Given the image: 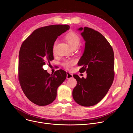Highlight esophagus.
<instances>
[{
	"mask_svg": "<svg viewBox=\"0 0 133 133\" xmlns=\"http://www.w3.org/2000/svg\"><path fill=\"white\" fill-rule=\"evenodd\" d=\"M72 77H73V76H72V75L71 74H70V72H67V77H66V78H67V79H70V78H72Z\"/></svg>",
	"mask_w": 133,
	"mask_h": 133,
	"instance_id": "obj_1",
	"label": "esophagus"
}]
</instances>
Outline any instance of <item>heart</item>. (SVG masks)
<instances>
[{
	"mask_svg": "<svg viewBox=\"0 0 133 133\" xmlns=\"http://www.w3.org/2000/svg\"><path fill=\"white\" fill-rule=\"evenodd\" d=\"M65 39L72 49H76L77 48L81 42L79 36L74 32H71L67 34L65 36ZM57 44V41H55L52 47V51L54 53L55 52ZM75 62L74 60H66L63 62V65L66 68L70 69L75 64Z\"/></svg>",
	"mask_w": 133,
	"mask_h": 133,
	"instance_id": "obj_1",
	"label": "heart"
}]
</instances>
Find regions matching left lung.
<instances>
[{"instance_id":"left-lung-1","label":"left lung","mask_w":133,"mask_h":133,"mask_svg":"<svg viewBox=\"0 0 133 133\" xmlns=\"http://www.w3.org/2000/svg\"><path fill=\"white\" fill-rule=\"evenodd\" d=\"M85 42L83 56L78 65L80 72L86 71L87 77L81 78L74 75L77 85L72 91L74 101L79 105L89 107L98 103L106 95L114 78V54L110 44L98 31L81 27Z\"/></svg>"}]
</instances>
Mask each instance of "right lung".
I'll list each match as a JSON object with an SVG mask.
<instances>
[{"label":"right lung","instance_id":"obj_1","mask_svg":"<svg viewBox=\"0 0 133 133\" xmlns=\"http://www.w3.org/2000/svg\"><path fill=\"white\" fill-rule=\"evenodd\" d=\"M69 28L67 25H55L37 29L21 46L18 78L26 96L36 105L46 106L53 102L58 87L66 78V72L64 70L50 75L43 66L54 59V43Z\"/></svg>","mask_w":133,"mask_h":133}]
</instances>
